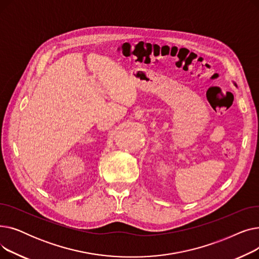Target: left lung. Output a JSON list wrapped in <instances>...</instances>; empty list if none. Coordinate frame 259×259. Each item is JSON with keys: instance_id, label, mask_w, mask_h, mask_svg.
I'll return each instance as SVG.
<instances>
[{"instance_id": "8db88e82", "label": "left lung", "mask_w": 259, "mask_h": 259, "mask_svg": "<svg viewBox=\"0 0 259 259\" xmlns=\"http://www.w3.org/2000/svg\"><path fill=\"white\" fill-rule=\"evenodd\" d=\"M235 86H236V84H235Z\"/></svg>"}]
</instances>
